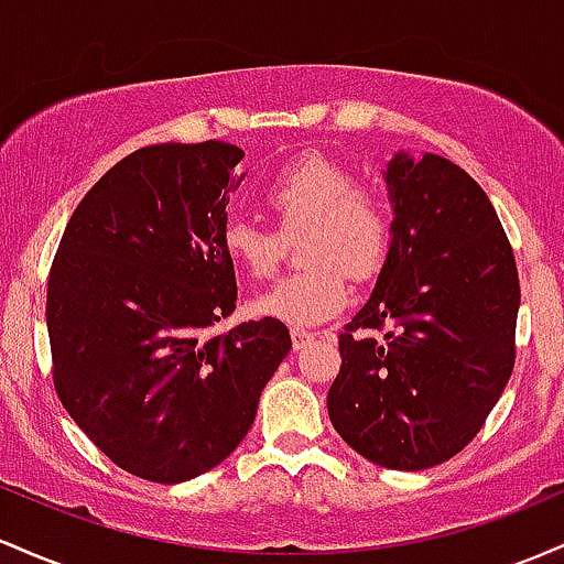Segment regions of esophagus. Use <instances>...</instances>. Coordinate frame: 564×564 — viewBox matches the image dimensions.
I'll use <instances>...</instances> for the list:
<instances>
[{
	"label": "esophagus",
	"mask_w": 564,
	"mask_h": 564,
	"mask_svg": "<svg viewBox=\"0 0 564 564\" xmlns=\"http://www.w3.org/2000/svg\"><path fill=\"white\" fill-rule=\"evenodd\" d=\"M293 346L295 349H303V346H308L312 340L316 338V333H308V330H301V327H293Z\"/></svg>",
	"instance_id": "obj_1"
}]
</instances>
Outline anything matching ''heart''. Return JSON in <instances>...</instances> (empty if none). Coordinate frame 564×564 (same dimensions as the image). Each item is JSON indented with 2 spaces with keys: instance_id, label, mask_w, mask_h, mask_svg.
Instances as JSON below:
<instances>
[{
  "instance_id": "obj_1",
  "label": "heart",
  "mask_w": 564,
  "mask_h": 564,
  "mask_svg": "<svg viewBox=\"0 0 564 564\" xmlns=\"http://www.w3.org/2000/svg\"><path fill=\"white\" fill-rule=\"evenodd\" d=\"M261 197L284 234L301 229V271L284 276L252 303L256 314L284 325L312 327L349 303V276L370 282L389 263L397 215L381 188L362 186L349 164L303 151L263 181ZM220 248L237 269L256 280L271 276L282 261V234L248 215H229Z\"/></svg>"
}]
</instances>
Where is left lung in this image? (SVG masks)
Masks as SVG:
<instances>
[{
	"label": "left lung",
	"mask_w": 564,
	"mask_h": 564,
	"mask_svg": "<svg viewBox=\"0 0 564 564\" xmlns=\"http://www.w3.org/2000/svg\"><path fill=\"white\" fill-rule=\"evenodd\" d=\"M386 183L394 250L338 335L327 413L367 460L421 471L464 451L503 394L520 274L496 207L458 164L397 154Z\"/></svg>",
	"instance_id": "left-lung-1"
}]
</instances>
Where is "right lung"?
<instances>
[{
	"instance_id": "right-lung-1",
	"label": "right lung",
	"mask_w": 564,
	"mask_h": 564,
	"mask_svg": "<svg viewBox=\"0 0 564 564\" xmlns=\"http://www.w3.org/2000/svg\"><path fill=\"white\" fill-rule=\"evenodd\" d=\"M242 160L224 141L132 151L79 202L50 269L58 400L106 458L151 482L218 466L293 346L271 316L210 335L237 308L220 226Z\"/></svg>"
}]
</instances>
